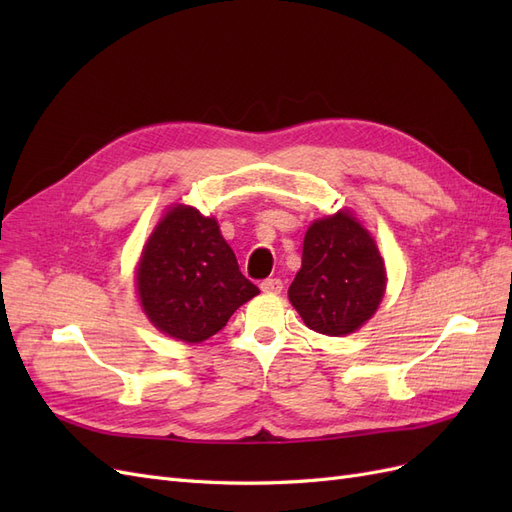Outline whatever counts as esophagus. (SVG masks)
Segmentation results:
<instances>
[{
	"mask_svg": "<svg viewBox=\"0 0 512 512\" xmlns=\"http://www.w3.org/2000/svg\"><path fill=\"white\" fill-rule=\"evenodd\" d=\"M260 288H262V292H267V294H280L282 288H284V282L280 280V277H269V280L260 284Z\"/></svg>",
	"mask_w": 512,
	"mask_h": 512,
	"instance_id": "esophagus-1",
	"label": "esophagus"
}]
</instances>
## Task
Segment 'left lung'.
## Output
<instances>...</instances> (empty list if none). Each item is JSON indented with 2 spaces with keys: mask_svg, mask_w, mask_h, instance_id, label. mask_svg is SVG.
Returning <instances> with one entry per match:
<instances>
[{
  "mask_svg": "<svg viewBox=\"0 0 512 512\" xmlns=\"http://www.w3.org/2000/svg\"><path fill=\"white\" fill-rule=\"evenodd\" d=\"M386 290L384 260L350 211L316 220L303 239L301 269L288 299L309 329L344 337L376 314Z\"/></svg>",
  "mask_w": 512,
  "mask_h": 512,
  "instance_id": "1",
  "label": "left lung"
}]
</instances>
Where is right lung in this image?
<instances>
[{"mask_svg":"<svg viewBox=\"0 0 512 512\" xmlns=\"http://www.w3.org/2000/svg\"><path fill=\"white\" fill-rule=\"evenodd\" d=\"M136 292L153 327L200 344L260 290L239 271L218 222L194 207L173 205L143 247Z\"/></svg>","mask_w":512,"mask_h":512,"instance_id":"add662e5","label":"right lung"}]
</instances>
